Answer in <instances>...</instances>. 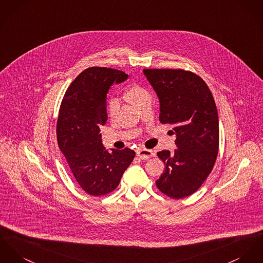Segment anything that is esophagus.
Returning a JSON list of instances; mask_svg holds the SVG:
<instances>
[{
	"mask_svg": "<svg viewBox=\"0 0 263 263\" xmlns=\"http://www.w3.org/2000/svg\"><path fill=\"white\" fill-rule=\"evenodd\" d=\"M136 153H137V156L142 160L148 159V158L154 156V152L152 150H148V149H138Z\"/></svg>",
	"mask_w": 263,
	"mask_h": 263,
	"instance_id": "34e87169",
	"label": "esophagus"
}]
</instances>
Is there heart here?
Wrapping results in <instances>:
<instances>
[{
	"label": "heart",
	"instance_id": "heart-1",
	"mask_svg": "<svg viewBox=\"0 0 263 263\" xmlns=\"http://www.w3.org/2000/svg\"><path fill=\"white\" fill-rule=\"evenodd\" d=\"M126 96L128 97L130 102L135 106H137L140 102L145 100L146 98H150L148 91L138 85H133V86L129 87L126 90ZM118 108H119V101L117 99L113 98V99L109 100L108 106H107V111H108L109 116L113 117L117 113Z\"/></svg>",
	"mask_w": 263,
	"mask_h": 263
}]
</instances>
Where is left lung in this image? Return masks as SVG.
<instances>
[{
  "mask_svg": "<svg viewBox=\"0 0 263 263\" xmlns=\"http://www.w3.org/2000/svg\"><path fill=\"white\" fill-rule=\"evenodd\" d=\"M160 103L159 120L173 125L176 149L157 153L165 170L156 186L180 199L194 193L210 174L219 146L218 114L202 79L184 70L144 69Z\"/></svg>",
  "mask_w": 263,
  "mask_h": 263,
  "instance_id": "8db88e82",
  "label": "left lung"
}]
</instances>
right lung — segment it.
Listing matches in <instances>:
<instances>
[{
  "instance_id": "right-lung-1",
  "label": "right lung",
  "mask_w": 263,
  "mask_h": 263,
  "mask_svg": "<svg viewBox=\"0 0 263 263\" xmlns=\"http://www.w3.org/2000/svg\"><path fill=\"white\" fill-rule=\"evenodd\" d=\"M127 79L115 69L88 68L72 82L61 104L59 148L82 189L93 196L112 192L135 157L129 148L106 149L100 133L108 119L107 94L114 83Z\"/></svg>"
}]
</instances>
